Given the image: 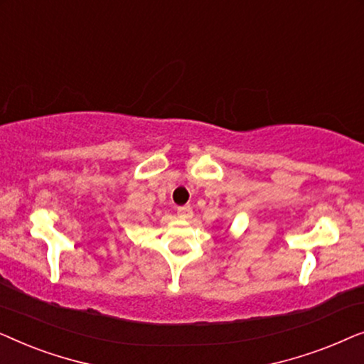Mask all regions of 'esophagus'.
Segmentation results:
<instances>
[{"label": "esophagus", "mask_w": 364, "mask_h": 364, "mask_svg": "<svg viewBox=\"0 0 364 364\" xmlns=\"http://www.w3.org/2000/svg\"><path fill=\"white\" fill-rule=\"evenodd\" d=\"M177 215H178V218H182V220H191L192 215H193V212H192V208L188 207V205H183V207H178L177 208Z\"/></svg>", "instance_id": "esophagus-1"}]
</instances>
